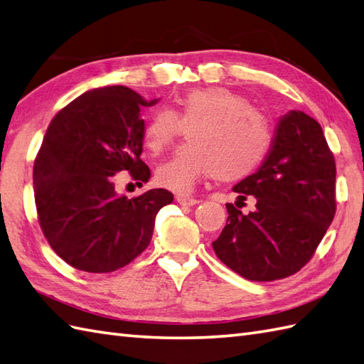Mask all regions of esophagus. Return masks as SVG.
<instances>
[{
	"instance_id": "esophagus-1",
	"label": "esophagus",
	"mask_w": 364,
	"mask_h": 364,
	"mask_svg": "<svg viewBox=\"0 0 364 364\" xmlns=\"http://www.w3.org/2000/svg\"><path fill=\"white\" fill-rule=\"evenodd\" d=\"M176 200H177V203H179L181 205H196V204L199 203V199L190 198V196H183V195L176 196Z\"/></svg>"
}]
</instances>
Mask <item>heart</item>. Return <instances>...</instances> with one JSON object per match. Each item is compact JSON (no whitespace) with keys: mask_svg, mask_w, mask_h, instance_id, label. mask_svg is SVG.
I'll return each mask as SVG.
<instances>
[{"mask_svg":"<svg viewBox=\"0 0 364 364\" xmlns=\"http://www.w3.org/2000/svg\"><path fill=\"white\" fill-rule=\"evenodd\" d=\"M187 129V143L156 171L160 187L187 193L204 177L218 182L245 179L260 166L272 135L246 96L225 87L195 88L177 96L174 109H157L144 124L141 141L159 156Z\"/></svg>","mask_w":364,"mask_h":364,"instance_id":"obj_1","label":"heart"}]
</instances>
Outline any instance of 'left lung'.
Wrapping results in <instances>:
<instances>
[{"mask_svg":"<svg viewBox=\"0 0 364 364\" xmlns=\"http://www.w3.org/2000/svg\"><path fill=\"white\" fill-rule=\"evenodd\" d=\"M336 165L322 127L304 112L280 119L257 173L233 187L237 203L255 196L254 212L225 204L228 221L212 246L241 277L271 282L311 260L336 212Z\"/></svg>","mask_w":364,"mask_h":364,"instance_id":"1","label":"left lung"}]
</instances>
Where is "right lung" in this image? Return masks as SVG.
Segmentation results:
<instances>
[{"label":"right lung","mask_w":364,"mask_h":364,"mask_svg":"<svg viewBox=\"0 0 364 364\" xmlns=\"http://www.w3.org/2000/svg\"><path fill=\"white\" fill-rule=\"evenodd\" d=\"M144 101L123 85L85 92L51 119L34 161L38 224L62 260L85 272H112L149 246L159 210L173 193L154 188L140 196L115 193V174L136 183L151 171L140 159Z\"/></svg>","instance_id":"add662e5"}]
</instances>
